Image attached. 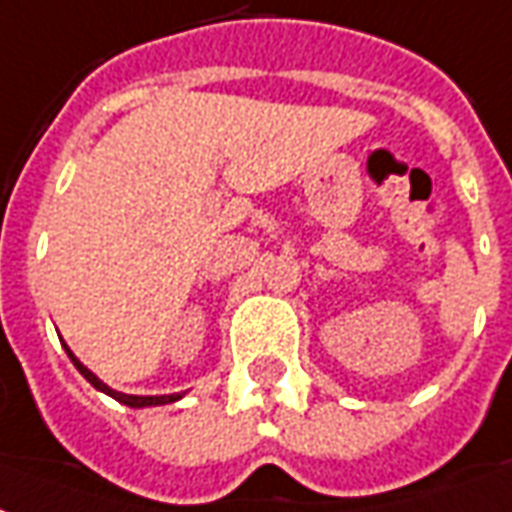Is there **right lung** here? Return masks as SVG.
<instances>
[{"mask_svg":"<svg viewBox=\"0 0 512 512\" xmlns=\"http://www.w3.org/2000/svg\"><path fill=\"white\" fill-rule=\"evenodd\" d=\"M62 346H65V352H67V357H70V363H73V365H76V368H78V374L84 376V379H87V382L92 384L95 390H100V393L111 395L114 401H119V404L130 406V409H144V406L174 404V401H179V398L185 395V393H171V395H128V393H119V390H114V387H108V384L103 382V379H98V376L92 374V371H89L87 365L81 363V360H78L76 354L70 352V346H67L65 341H62Z\"/></svg>","mask_w":512,"mask_h":512,"instance_id":"add662e5","label":"right lung"}]
</instances>
